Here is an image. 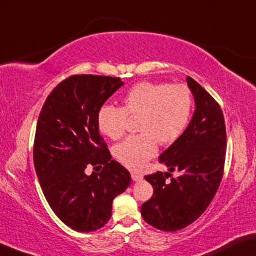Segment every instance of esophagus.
<instances>
[{"mask_svg":"<svg viewBox=\"0 0 256 256\" xmlns=\"http://www.w3.org/2000/svg\"><path fill=\"white\" fill-rule=\"evenodd\" d=\"M132 180H140L143 178V176H142V174H138V172H132Z\"/></svg>","mask_w":256,"mask_h":256,"instance_id":"34e87169","label":"esophagus"}]
</instances>
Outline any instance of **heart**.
Here are the masks:
<instances>
[{"label": "heart", "mask_w": 256, "mask_h": 256, "mask_svg": "<svg viewBox=\"0 0 256 256\" xmlns=\"http://www.w3.org/2000/svg\"><path fill=\"white\" fill-rule=\"evenodd\" d=\"M124 106H102L97 124L102 134L119 140L126 132L128 118H137L140 134L128 137L114 148L116 158L137 170L156 152V142L172 144L180 138L190 119L194 96L186 84L140 82L126 94Z\"/></svg>", "instance_id": "b5f03b06"}]
</instances>
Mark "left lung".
<instances>
[{"mask_svg": "<svg viewBox=\"0 0 256 256\" xmlns=\"http://www.w3.org/2000/svg\"><path fill=\"white\" fill-rule=\"evenodd\" d=\"M186 81L194 97V116L180 138L159 156L180 176L161 172L145 176L153 196L142 205L140 213L145 222L162 231L180 230L200 218L223 178L226 132L221 106L194 78L188 76Z\"/></svg>", "mask_w": 256, "mask_h": 256, "instance_id": "obj_1", "label": "left lung"}]
</instances>
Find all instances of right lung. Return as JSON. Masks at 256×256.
Returning <instances> with one entry per match:
<instances>
[{"mask_svg":"<svg viewBox=\"0 0 256 256\" xmlns=\"http://www.w3.org/2000/svg\"><path fill=\"white\" fill-rule=\"evenodd\" d=\"M122 84L120 78L70 76L50 92L38 116L35 172L51 210L78 232L104 226L113 199L132 182L127 169L111 159L97 124L98 111ZM88 166L104 169L88 176Z\"/></svg>","mask_w":256,"mask_h":256,"instance_id":"right-lung-1","label":"right lung"}]
</instances>
